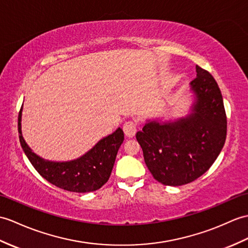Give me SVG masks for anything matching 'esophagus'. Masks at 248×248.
<instances>
[{"label":"esophagus","mask_w":248,"mask_h":248,"mask_svg":"<svg viewBox=\"0 0 248 248\" xmlns=\"http://www.w3.org/2000/svg\"><path fill=\"white\" fill-rule=\"evenodd\" d=\"M123 129H124V132L125 136L133 137V136L135 135V133H136L137 125H136V124L133 123V122H125V123L124 124Z\"/></svg>","instance_id":"obj_1"}]
</instances>
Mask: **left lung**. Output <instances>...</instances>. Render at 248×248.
<instances>
[{
  "label": "left lung",
  "mask_w": 248,
  "mask_h": 248,
  "mask_svg": "<svg viewBox=\"0 0 248 248\" xmlns=\"http://www.w3.org/2000/svg\"><path fill=\"white\" fill-rule=\"evenodd\" d=\"M189 84L192 102L185 116L147 119L136 133L153 177L167 186H182L203 175L222 151L227 120L223 97L211 75L195 66Z\"/></svg>",
  "instance_id": "8db88e82"
}]
</instances>
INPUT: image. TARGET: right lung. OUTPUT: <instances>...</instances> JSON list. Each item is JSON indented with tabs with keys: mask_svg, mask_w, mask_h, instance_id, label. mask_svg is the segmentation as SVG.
Instances as JSON below:
<instances>
[{
	"mask_svg": "<svg viewBox=\"0 0 248 248\" xmlns=\"http://www.w3.org/2000/svg\"><path fill=\"white\" fill-rule=\"evenodd\" d=\"M22 111L23 106L18 118L20 142L27 158L40 175L57 187L78 193L95 191L105 185L111 175L119 147L124 140L120 126L112 134L101 138L78 158L55 162L39 156L27 145L22 134Z\"/></svg>",
	"mask_w": 248,
	"mask_h": 248,
	"instance_id": "right-lung-1",
	"label": "right lung"
}]
</instances>
